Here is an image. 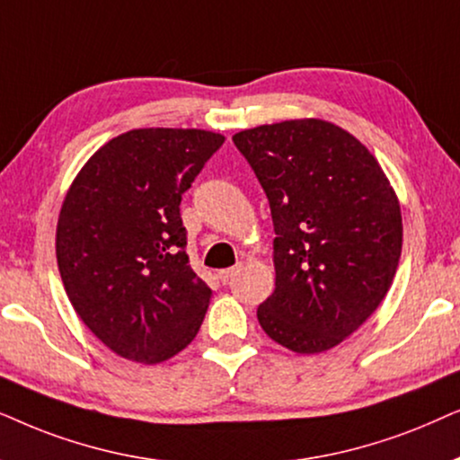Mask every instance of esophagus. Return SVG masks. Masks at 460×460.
I'll return each mask as SVG.
<instances>
[{
	"mask_svg": "<svg viewBox=\"0 0 460 460\" xmlns=\"http://www.w3.org/2000/svg\"><path fill=\"white\" fill-rule=\"evenodd\" d=\"M237 271H240V267H229V269H223V271H218V279L223 281V284H229L231 279L235 278Z\"/></svg>",
	"mask_w": 460,
	"mask_h": 460,
	"instance_id": "obj_1",
	"label": "esophagus"
}]
</instances>
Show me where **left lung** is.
I'll return each instance as SVG.
<instances>
[{
	"mask_svg": "<svg viewBox=\"0 0 460 460\" xmlns=\"http://www.w3.org/2000/svg\"><path fill=\"white\" fill-rule=\"evenodd\" d=\"M234 143L267 193L275 290L261 328L294 353L328 351L389 292L402 254V212L375 155L323 119L242 130Z\"/></svg>",
	"mask_w": 460,
	"mask_h": 460,
	"instance_id": "left-lung-1",
	"label": "left lung"
}]
</instances>
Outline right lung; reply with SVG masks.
Segmentation results:
<instances>
[{"instance_id":"1","label":"right lung","mask_w":460,"mask_h":460,"mask_svg":"<svg viewBox=\"0 0 460 460\" xmlns=\"http://www.w3.org/2000/svg\"><path fill=\"white\" fill-rule=\"evenodd\" d=\"M223 134L140 128L92 155L60 208L57 261L66 296L98 341L140 364L195 339L212 290L189 265L182 193Z\"/></svg>"}]
</instances>
